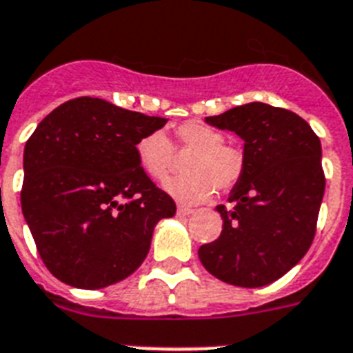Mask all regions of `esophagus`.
Wrapping results in <instances>:
<instances>
[{
    "label": "esophagus",
    "mask_w": 353,
    "mask_h": 353,
    "mask_svg": "<svg viewBox=\"0 0 353 353\" xmlns=\"http://www.w3.org/2000/svg\"><path fill=\"white\" fill-rule=\"evenodd\" d=\"M192 213H194V210L186 208V206H179V208H177V215H181V217H186V215H192Z\"/></svg>",
    "instance_id": "1"
}]
</instances>
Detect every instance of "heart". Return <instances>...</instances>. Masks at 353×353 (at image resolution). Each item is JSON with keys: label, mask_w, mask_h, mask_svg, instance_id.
Returning <instances> with one entry per match:
<instances>
[{"label": "heart", "mask_w": 353, "mask_h": 353, "mask_svg": "<svg viewBox=\"0 0 353 353\" xmlns=\"http://www.w3.org/2000/svg\"><path fill=\"white\" fill-rule=\"evenodd\" d=\"M174 145L177 150H192L185 161L186 176L165 185V190L179 203H204L215 194V188L228 190L244 174V150L224 141V134L204 121L177 123L174 127ZM136 158L150 179L161 183L170 174L174 147L165 132L152 131L136 141Z\"/></svg>", "instance_id": "b5f03b06"}]
</instances>
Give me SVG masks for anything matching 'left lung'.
I'll use <instances>...</instances> for the list:
<instances>
[{
  "instance_id": "obj_1",
  "label": "left lung",
  "mask_w": 353,
  "mask_h": 353,
  "mask_svg": "<svg viewBox=\"0 0 353 353\" xmlns=\"http://www.w3.org/2000/svg\"><path fill=\"white\" fill-rule=\"evenodd\" d=\"M206 123L244 140L245 168L219 204L222 232L199 248L206 271L239 287H263L309 251L325 194L321 143L296 112L251 102Z\"/></svg>"
}]
</instances>
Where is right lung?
I'll return each instance as SVG.
<instances>
[{
	"mask_svg": "<svg viewBox=\"0 0 353 353\" xmlns=\"http://www.w3.org/2000/svg\"><path fill=\"white\" fill-rule=\"evenodd\" d=\"M167 118L102 99L68 100L28 138L21 208L44 265L79 289L112 285L140 268L154 226L176 203L141 170L136 141Z\"/></svg>",
	"mask_w": 353,
	"mask_h": 353,
	"instance_id": "1",
	"label": "right lung"
}]
</instances>
